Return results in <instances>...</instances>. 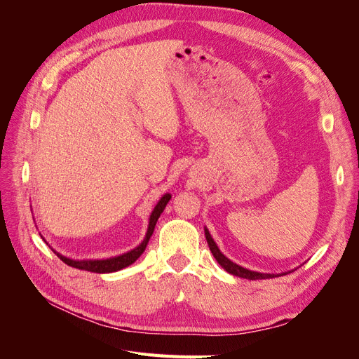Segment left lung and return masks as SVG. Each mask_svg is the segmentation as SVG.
<instances>
[{
    "mask_svg": "<svg viewBox=\"0 0 359 359\" xmlns=\"http://www.w3.org/2000/svg\"><path fill=\"white\" fill-rule=\"evenodd\" d=\"M205 236H206V243H208V245H210V250H211L212 256L215 257L217 262H219L229 274H233V276L241 277V278H247V280L274 278V277H278V276L287 274V273H281V274H264V273H256V271H250V269H247V268H243V266H240V265H236V264L232 262L231 259H227V257L220 252L219 247H217V244L214 243V240L211 238V235H210V232H208V229H206V227H205Z\"/></svg>",
    "mask_w": 359,
    "mask_h": 359,
    "instance_id": "1",
    "label": "left lung"
}]
</instances>
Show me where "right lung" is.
Returning <instances> with one entry per match:
<instances>
[{
	"mask_svg": "<svg viewBox=\"0 0 359 359\" xmlns=\"http://www.w3.org/2000/svg\"><path fill=\"white\" fill-rule=\"evenodd\" d=\"M169 201H170V194L169 193L163 194V198L156 205L154 211L151 212L148 231H147V235L144 238V241L140 243L136 248H133L132 252H127V253H124L121 256L111 257V259H102V260H73V259H69L66 256L57 253L55 250H53V253H55L62 260L64 264H67L69 266H73V268L85 269V271H90V273H97V274L115 273V271H119V269H123V268H126L128 265H132L135 260L145 252L149 238H151V235H153V232H154V227H156V223L158 220V217L163 212V210H165V206L168 205Z\"/></svg>",
	"mask_w": 359,
	"mask_h": 359,
	"instance_id": "obj_1",
	"label": "right lung"
}]
</instances>
